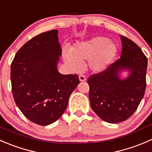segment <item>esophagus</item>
<instances>
[{"label": "esophagus", "instance_id": "1", "mask_svg": "<svg viewBox=\"0 0 152 152\" xmlns=\"http://www.w3.org/2000/svg\"><path fill=\"white\" fill-rule=\"evenodd\" d=\"M79 80L80 82H83V81H86V77L84 75H80L79 76Z\"/></svg>", "mask_w": 152, "mask_h": 152}]
</instances>
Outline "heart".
Masks as SVG:
<instances>
[{
  "label": "heart",
  "mask_w": 152,
  "mask_h": 152,
  "mask_svg": "<svg viewBox=\"0 0 152 152\" xmlns=\"http://www.w3.org/2000/svg\"><path fill=\"white\" fill-rule=\"evenodd\" d=\"M118 48L108 37L97 36L80 42L69 52L64 54L66 64L72 71H79L81 65L88 61V68L93 72L104 71L116 57Z\"/></svg>",
  "instance_id": "heart-1"
}]
</instances>
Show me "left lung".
<instances>
[{"mask_svg": "<svg viewBox=\"0 0 152 152\" xmlns=\"http://www.w3.org/2000/svg\"><path fill=\"white\" fill-rule=\"evenodd\" d=\"M121 39V58L88 79L91 109L100 119L109 124L122 122L132 116L146 86L147 58L130 39L123 35ZM124 71L129 74L121 78L120 74Z\"/></svg>", "mask_w": 152, "mask_h": 152, "instance_id": "1", "label": "left lung"}]
</instances>
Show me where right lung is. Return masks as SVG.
Segmentation results:
<instances>
[{"label":"right lung","mask_w":152,"mask_h":152,"mask_svg":"<svg viewBox=\"0 0 152 152\" xmlns=\"http://www.w3.org/2000/svg\"><path fill=\"white\" fill-rule=\"evenodd\" d=\"M58 30L41 33L25 43L11 64L13 97L30 121L47 126L58 121L80 83L77 75H62L58 64L62 54Z\"/></svg>","instance_id":"right-lung-1"}]
</instances>
